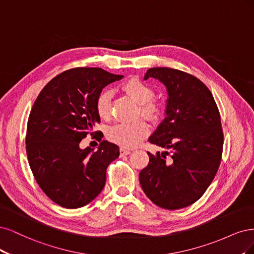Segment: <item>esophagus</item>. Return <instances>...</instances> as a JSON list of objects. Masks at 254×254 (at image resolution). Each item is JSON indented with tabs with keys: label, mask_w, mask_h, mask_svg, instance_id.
Returning <instances> with one entry per match:
<instances>
[{
	"label": "esophagus",
	"mask_w": 254,
	"mask_h": 254,
	"mask_svg": "<svg viewBox=\"0 0 254 254\" xmlns=\"http://www.w3.org/2000/svg\"><path fill=\"white\" fill-rule=\"evenodd\" d=\"M130 150H128V149H126V148H121L120 149V154L121 155H128V154H130Z\"/></svg>",
	"instance_id": "esophagus-1"
}]
</instances>
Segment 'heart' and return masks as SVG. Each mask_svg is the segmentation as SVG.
I'll return each mask as SVG.
<instances>
[{
  "label": "heart",
  "instance_id": "1",
  "mask_svg": "<svg viewBox=\"0 0 254 254\" xmlns=\"http://www.w3.org/2000/svg\"><path fill=\"white\" fill-rule=\"evenodd\" d=\"M125 92L132 98L134 101L140 104L141 115L149 119H156L159 114V108L154 103L153 89L143 83L142 81L132 79L128 80L124 85ZM112 98L113 93L111 89L104 91L98 96L96 101V110L98 115L102 119L109 120L112 116ZM150 127L142 119H138L129 124H117L113 126L109 130V137L113 142H115L124 148H133L149 134Z\"/></svg>",
  "mask_w": 254,
  "mask_h": 254
}]
</instances>
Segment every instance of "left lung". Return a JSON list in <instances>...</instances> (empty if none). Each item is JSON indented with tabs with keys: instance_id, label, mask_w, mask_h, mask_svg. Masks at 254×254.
<instances>
[{
	"instance_id": "1",
	"label": "left lung",
	"mask_w": 254,
	"mask_h": 254,
	"mask_svg": "<svg viewBox=\"0 0 254 254\" xmlns=\"http://www.w3.org/2000/svg\"><path fill=\"white\" fill-rule=\"evenodd\" d=\"M149 78L168 93L166 118L149 141L167 151L148 152L149 165L139 182L158 207L182 209L201 197L218 170L224 143L219 112L208 87L190 73L153 67L144 75Z\"/></svg>"
}]
</instances>
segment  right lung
<instances>
[{
	"mask_svg": "<svg viewBox=\"0 0 254 254\" xmlns=\"http://www.w3.org/2000/svg\"><path fill=\"white\" fill-rule=\"evenodd\" d=\"M124 78L97 67L64 71L39 94L27 122L26 153L38 185L53 201L77 209L94 200L105 185L106 168L119 146L102 140L97 151L80 142L100 122L102 89Z\"/></svg>",
	"mask_w": 254,
	"mask_h": 254,
	"instance_id": "right-lung-1",
	"label": "right lung"
}]
</instances>
